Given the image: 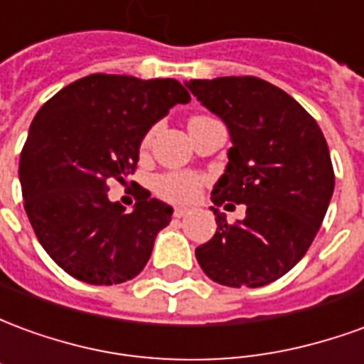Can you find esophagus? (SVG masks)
<instances>
[{
    "instance_id": "1",
    "label": "esophagus",
    "mask_w": 364,
    "mask_h": 364,
    "mask_svg": "<svg viewBox=\"0 0 364 364\" xmlns=\"http://www.w3.org/2000/svg\"><path fill=\"white\" fill-rule=\"evenodd\" d=\"M189 214V208H185V206H175L173 216L175 218H185Z\"/></svg>"
}]
</instances>
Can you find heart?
Listing matches in <instances>:
<instances>
[{
  "label": "heart",
  "instance_id": "heart-1",
  "mask_svg": "<svg viewBox=\"0 0 364 364\" xmlns=\"http://www.w3.org/2000/svg\"><path fill=\"white\" fill-rule=\"evenodd\" d=\"M203 187V177L191 171H167L156 177L154 189L158 195L177 203H187L197 197Z\"/></svg>",
  "mask_w": 364,
  "mask_h": 364
}]
</instances>
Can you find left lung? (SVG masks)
Instances as JSON below:
<instances>
[{
    "mask_svg": "<svg viewBox=\"0 0 364 364\" xmlns=\"http://www.w3.org/2000/svg\"><path fill=\"white\" fill-rule=\"evenodd\" d=\"M185 85L230 132L213 203L245 205V218L234 224L210 206L218 228L195 250L198 265L224 287H265L304 257L328 213L336 185L328 142L304 107L265 80L232 75Z\"/></svg>",
    "mask_w": 364,
    "mask_h": 364,
    "instance_id": "8db88e82",
    "label": "left lung"
}]
</instances>
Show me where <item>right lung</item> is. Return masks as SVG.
<instances>
[{"mask_svg":"<svg viewBox=\"0 0 364 364\" xmlns=\"http://www.w3.org/2000/svg\"><path fill=\"white\" fill-rule=\"evenodd\" d=\"M189 91L171 77L93 74L36 112L21 151L19 181L31 226L52 259L87 284L140 273L173 208L140 187L132 213L109 198L112 179L134 173L140 144Z\"/></svg>","mask_w":364,"mask_h":364,"instance_id":"right-lung-1","label":"right lung"}]
</instances>
